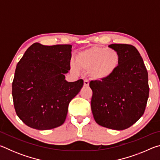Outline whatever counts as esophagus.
<instances>
[{"label": "esophagus", "instance_id": "obj_1", "mask_svg": "<svg viewBox=\"0 0 160 160\" xmlns=\"http://www.w3.org/2000/svg\"><path fill=\"white\" fill-rule=\"evenodd\" d=\"M89 84H90V82H89L88 80H84V85L85 86H89Z\"/></svg>", "mask_w": 160, "mask_h": 160}]
</instances>
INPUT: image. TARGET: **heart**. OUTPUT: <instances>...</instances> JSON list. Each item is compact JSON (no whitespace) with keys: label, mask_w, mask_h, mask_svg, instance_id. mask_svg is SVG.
<instances>
[{"label":"heart","mask_w":160,"mask_h":160,"mask_svg":"<svg viewBox=\"0 0 160 160\" xmlns=\"http://www.w3.org/2000/svg\"><path fill=\"white\" fill-rule=\"evenodd\" d=\"M120 62V56L113 48L94 47L82 51L76 56V64L80 70H89L93 79L103 80L114 73ZM72 69L78 72L76 65L71 64Z\"/></svg>","instance_id":"b5f03b06"}]
</instances>
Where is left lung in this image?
<instances>
[{"instance_id": "left-lung-1", "label": "left lung", "mask_w": 160, "mask_h": 160, "mask_svg": "<svg viewBox=\"0 0 160 160\" xmlns=\"http://www.w3.org/2000/svg\"><path fill=\"white\" fill-rule=\"evenodd\" d=\"M119 65L112 76L92 80L91 109L97 123L113 130H124L138 121L149 97L148 73L137 48L131 44H113Z\"/></svg>"}]
</instances>
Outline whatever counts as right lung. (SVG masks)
<instances>
[{
  "label": "right lung",
  "instance_id": "1",
  "mask_svg": "<svg viewBox=\"0 0 160 160\" xmlns=\"http://www.w3.org/2000/svg\"><path fill=\"white\" fill-rule=\"evenodd\" d=\"M70 44L30 46L16 66L12 84L15 112L32 128L48 130L61 126L69 103L79 93L83 80L68 82Z\"/></svg>",
  "mask_w": 160,
  "mask_h": 160
}]
</instances>
